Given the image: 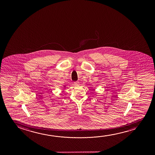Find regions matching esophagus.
<instances>
[{
  "label": "esophagus",
  "instance_id": "obj_1",
  "mask_svg": "<svg viewBox=\"0 0 155 155\" xmlns=\"http://www.w3.org/2000/svg\"><path fill=\"white\" fill-rule=\"evenodd\" d=\"M74 85H75L76 86H79V81H75V82H74Z\"/></svg>",
  "mask_w": 155,
  "mask_h": 155
}]
</instances>
